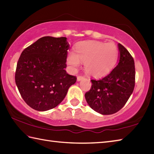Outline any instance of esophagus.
Here are the masks:
<instances>
[{"instance_id": "1", "label": "esophagus", "mask_w": 154, "mask_h": 154, "mask_svg": "<svg viewBox=\"0 0 154 154\" xmlns=\"http://www.w3.org/2000/svg\"><path fill=\"white\" fill-rule=\"evenodd\" d=\"M82 79H84V77L82 76H78L77 77V81H78V82H79V81L82 80Z\"/></svg>"}]
</instances>
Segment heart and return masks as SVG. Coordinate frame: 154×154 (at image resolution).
<instances>
[{
    "instance_id": "b5f03b06",
    "label": "heart",
    "mask_w": 154,
    "mask_h": 154,
    "mask_svg": "<svg viewBox=\"0 0 154 154\" xmlns=\"http://www.w3.org/2000/svg\"><path fill=\"white\" fill-rule=\"evenodd\" d=\"M118 49L113 42H103L94 40L83 41L76 46V54L69 52L66 63L71 70L84 63L86 72L94 78L103 77L109 74L118 60Z\"/></svg>"
}]
</instances>
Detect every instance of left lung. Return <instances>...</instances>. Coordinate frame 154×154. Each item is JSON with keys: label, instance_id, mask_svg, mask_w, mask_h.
<instances>
[{"label": "left lung", "instance_id": "obj_1", "mask_svg": "<svg viewBox=\"0 0 154 154\" xmlns=\"http://www.w3.org/2000/svg\"><path fill=\"white\" fill-rule=\"evenodd\" d=\"M119 62L108 76L92 80V87L85 94L88 104L102 115H109L124 107L135 86V65L132 56L121 44L118 45Z\"/></svg>", "mask_w": 154, "mask_h": 154}]
</instances>
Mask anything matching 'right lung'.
<instances>
[{"mask_svg": "<svg viewBox=\"0 0 154 154\" xmlns=\"http://www.w3.org/2000/svg\"><path fill=\"white\" fill-rule=\"evenodd\" d=\"M69 48L66 37L44 36L22 52L15 82L22 98L34 109L56 107L76 82V76L65 70Z\"/></svg>", "mask_w": 154, "mask_h": 154, "instance_id": "obj_1", "label": "right lung"}]
</instances>
